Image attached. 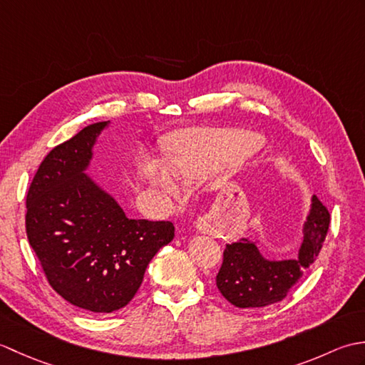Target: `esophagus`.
Here are the masks:
<instances>
[{
	"instance_id": "34e87169",
	"label": "esophagus",
	"mask_w": 365,
	"mask_h": 365,
	"mask_svg": "<svg viewBox=\"0 0 365 365\" xmlns=\"http://www.w3.org/2000/svg\"><path fill=\"white\" fill-rule=\"evenodd\" d=\"M196 227H197L199 232H202V234H208V232L212 230L210 220H208V218H199L197 222H196Z\"/></svg>"
}]
</instances>
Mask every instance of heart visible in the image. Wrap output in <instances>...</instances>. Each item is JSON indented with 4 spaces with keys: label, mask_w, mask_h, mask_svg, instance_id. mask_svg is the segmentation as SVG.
Here are the masks:
<instances>
[{
    "label": "heart",
    "mask_w": 365,
    "mask_h": 365,
    "mask_svg": "<svg viewBox=\"0 0 365 365\" xmlns=\"http://www.w3.org/2000/svg\"><path fill=\"white\" fill-rule=\"evenodd\" d=\"M260 135L234 128H188L175 133L168 144L166 165L144 160L141 178L163 197L178 195V182L199 180L215 170L232 168L260 150Z\"/></svg>",
    "instance_id": "1"
}]
</instances>
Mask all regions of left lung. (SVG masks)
Segmentation results:
<instances>
[{"label":"left lung","instance_id":"8db88e82","mask_svg":"<svg viewBox=\"0 0 365 365\" xmlns=\"http://www.w3.org/2000/svg\"><path fill=\"white\" fill-rule=\"evenodd\" d=\"M329 212L312 196L311 212L302 227V243L294 259L268 260L247 238L226 245L216 287L240 309L265 307L282 301L319 257L329 229Z\"/></svg>","mask_w":365,"mask_h":365}]
</instances>
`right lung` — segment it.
Segmentation results:
<instances>
[{"mask_svg":"<svg viewBox=\"0 0 365 365\" xmlns=\"http://www.w3.org/2000/svg\"><path fill=\"white\" fill-rule=\"evenodd\" d=\"M108 123L54 147L26 196V235L48 284L71 304L103 315L133 299L153 255L174 238L170 221L128 220L84 173Z\"/></svg>","mask_w":365,"mask_h":365,"instance_id":"add662e5","label":"right lung"}]
</instances>
